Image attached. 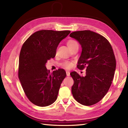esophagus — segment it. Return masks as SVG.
I'll list each match as a JSON object with an SVG mask.
<instances>
[{
    "label": "esophagus",
    "mask_w": 128,
    "mask_h": 128,
    "mask_svg": "<svg viewBox=\"0 0 128 128\" xmlns=\"http://www.w3.org/2000/svg\"><path fill=\"white\" fill-rule=\"evenodd\" d=\"M66 76H70V72L66 71Z\"/></svg>",
    "instance_id": "esophagus-1"
}]
</instances>
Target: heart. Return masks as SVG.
Here are the masks:
<instances>
[{
    "label": "heart",
    "mask_w": 128,
    "mask_h": 128,
    "mask_svg": "<svg viewBox=\"0 0 128 128\" xmlns=\"http://www.w3.org/2000/svg\"><path fill=\"white\" fill-rule=\"evenodd\" d=\"M78 44V43L75 41L74 40H69L67 42V46L68 47H69V49L72 48V47H74V46L75 45H77ZM72 66V62H66L64 64V67H66V68L67 69H69L71 68Z\"/></svg>",
    "instance_id": "heart-1"
}]
</instances>
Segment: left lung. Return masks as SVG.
Wrapping results in <instances>:
<instances>
[{"label": "left lung", "mask_w": 128, "mask_h": 128, "mask_svg": "<svg viewBox=\"0 0 128 128\" xmlns=\"http://www.w3.org/2000/svg\"><path fill=\"white\" fill-rule=\"evenodd\" d=\"M70 37L82 48L78 68L86 67V72L85 76L76 72L70 73L74 80L72 96L81 104L93 105L104 97L112 82L116 68L113 49L106 38L90 30L73 32Z\"/></svg>", "instance_id": "8db88e82"}]
</instances>
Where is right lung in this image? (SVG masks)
Here are the masks:
<instances>
[{
    "instance_id": "1",
    "label": "right lung",
    "mask_w": 128,
    "mask_h": 128,
    "mask_svg": "<svg viewBox=\"0 0 128 128\" xmlns=\"http://www.w3.org/2000/svg\"><path fill=\"white\" fill-rule=\"evenodd\" d=\"M70 33V31H38L31 35L22 46L18 78L26 96L35 105L46 107L57 98L66 72L59 69L50 74L46 64L48 60L54 58L59 43Z\"/></svg>"
}]
</instances>
